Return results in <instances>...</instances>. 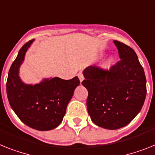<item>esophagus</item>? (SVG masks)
<instances>
[{
	"label": "esophagus",
	"mask_w": 155,
	"mask_h": 155,
	"mask_svg": "<svg viewBox=\"0 0 155 155\" xmlns=\"http://www.w3.org/2000/svg\"><path fill=\"white\" fill-rule=\"evenodd\" d=\"M78 77H79V79H80V82L83 81L84 79V74H83V72H81V71H80V72H79V73H78Z\"/></svg>",
	"instance_id": "1"
}]
</instances>
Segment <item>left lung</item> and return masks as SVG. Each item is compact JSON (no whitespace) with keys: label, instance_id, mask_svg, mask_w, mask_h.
I'll list each match as a JSON object with an SVG mask.
<instances>
[{"label":"left lung","instance_id":"obj_1","mask_svg":"<svg viewBox=\"0 0 155 155\" xmlns=\"http://www.w3.org/2000/svg\"><path fill=\"white\" fill-rule=\"evenodd\" d=\"M114 42L120 60L110 69L89 66L82 82L88 91L87 106L91 120L110 130L129 124L141 110L147 94L146 76L136 52L123 42Z\"/></svg>","mask_w":155,"mask_h":155}]
</instances>
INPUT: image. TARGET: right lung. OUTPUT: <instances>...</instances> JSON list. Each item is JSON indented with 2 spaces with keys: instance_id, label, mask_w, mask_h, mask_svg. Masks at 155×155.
Masks as SVG:
<instances>
[{
  "instance_id": "right-lung-1",
  "label": "right lung",
  "mask_w": 155,
  "mask_h": 155,
  "mask_svg": "<svg viewBox=\"0 0 155 155\" xmlns=\"http://www.w3.org/2000/svg\"><path fill=\"white\" fill-rule=\"evenodd\" d=\"M33 41L22 46L12 64L6 83L7 96L12 109L23 123L38 131H49L61 123L80 81L75 76L68 80L58 77L46 79L35 85L23 84L19 77V68Z\"/></svg>"
}]
</instances>
